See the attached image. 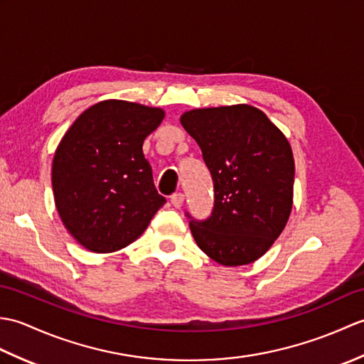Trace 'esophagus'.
I'll return each instance as SVG.
<instances>
[{"instance_id": "obj_1", "label": "esophagus", "mask_w": 364, "mask_h": 364, "mask_svg": "<svg viewBox=\"0 0 364 364\" xmlns=\"http://www.w3.org/2000/svg\"><path fill=\"white\" fill-rule=\"evenodd\" d=\"M170 202H172V205L175 208H181L183 203H184V196L181 194V192H178V194L172 196V198H170Z\"/></svg>"}]
</instances>
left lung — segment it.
I'll list each match as a JSON object with an SVG mask.
<instances>
[{"label":"left lung","mask_w":364,"mask_h":364,"mask_svg":"<svg viewBox=\"0 0 364 364\" xmlns=\"http://www.w3.org/2000/svg\"><path fill=\"white\" fill-rule=\"evenodd\" d=\"M214 181V210L191 220L197 245L222 266L259 259L289 220L294 156L282 129L250 105L198 107L181 114Z\"/></svg>","instance_id":"8db88e82"}]
</instances>
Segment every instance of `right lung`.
<instances>
[{"mask_svg": "<svg viewBox=\"0 0 364 364\" xmlns=\"http://www.w3.org/2000/svg\"><path fill=\"white\" fill-rule=\"evenodd\" d=\"M164 117L161 107L103 100L60 139L51 168L54 205L84 249L112 253L129 245L166 203L142 151Z\"/></svg>", "mask_w": 364, "mask_h": 364, "instance_id": "1", "label": "right lung"}]
</instances>
